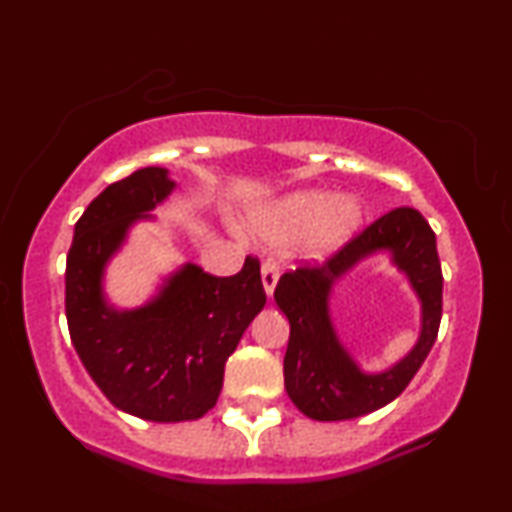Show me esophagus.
I'll return each mask as SVG.
<instances>
[{
	"mask_svg": "<svg viewBox=\"0 0 512 512\" xmlns=\"http://www.w3.org/2000/svg\"><path fill=\"white\" fill-rule=\"evenodd\" d=\"M262 289L267 296H272L274 293V286H276V279H279V269H276L274 262H264L262 264Z\"/></svg>",
	"mask_w": 512,
	"mask_h": 512,
	"instance_id": "esophagus-1",
	"label": "esophagus"
}]
</instances>
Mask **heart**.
Masks as SVG:
<instances>
[{
	"instance_id": "heart-1",
	"label": "heart",
	"mask_w": 512,
	"mask_h": 512,
	"mask_svg": "<svg viewBox=\"0 0 512 512\" xmlns=\"http://www.w3.org/2000/svg\"><path fill=\"white\" fill-rule=\"evenodd\" d=\"M248 223L262 243L286 245L303 237L305 257L327 260L344 250L361 231L363 204L354 195L305 187L252 209Z\"/></svg>"
}]
</instances>
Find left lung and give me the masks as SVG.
<instances>
[{
	"label": "left lung",
	"mask_w": 512,
	"mask_h": 512,
	"mask_svg": "<svg viewBox=\"0 0 512 512\" xmlns=\"http://www.w3.org/2000/svg\"><path fill=\"white\" fill-rule=\"evenodd\" d=\"M387 251L422 303L420 339L390 369L363 371L341 344L329 315L333 286L363 259ZM274 301L289 317L284 385L291 402L315 421H346L385 407L426 361L443 315V274L436 233L416 209L399 207L370 223L322 267H301L276 284Z\"/></svg>",
	"instance_id": "8db88e82"
}]
</instances>
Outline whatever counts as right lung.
I'll return each mask as SVG.
<instances>
[{"label":"right lung","instance_id":"1","mask_svg":"<svg viewBox=\"0 0 512 512\" xmlns=\"http://www.w3.org/2000/svg\"><path fill=\"white\" fill-rule=\"evenodd\" d=\"M173 190L158 166L105 187L76 221L64 274L69 337L88 375L117 409L156 424L195 421L214 407L228 356L267 303L252 257L233 276L185 262L139 308L108 301L110 260Z\"/></svg>","mask_w":512,"mask_h":512}]
</instances>
